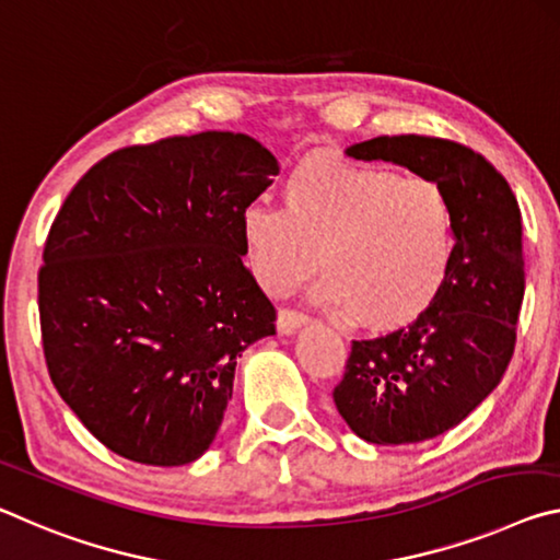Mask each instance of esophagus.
Segmentation results:
<instances>
[{
  "mask_svg": "<svg viewBox=\"0 0 560 560\" xmlns=\"http://www.w3.org/2000/svg\"><path fill=\"white\" fill-rule=\"evenodd\" d=\"M305 323H307V317L295 313V310H280L278 313V332L280 335H292Z\"/></svg>",
  "mask_w": 560,
  "mask_h": 560,
  "instance_id": "obj_1",
  "label": "esophagus"
}]
</instances>
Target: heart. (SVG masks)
Instances as JSON below:
<instances>
[{
  "instance_id": "b5f03b06",
  "label": "heart",
  "mask_w": 560,
  "mask_h": 560,
  "mask_svg": "<svg viewBox=\"0 0 560 560\" xmlns=\"http://www.w3.org/2000/svg\"><path fill=\"white\" fill-rule=\"evenodd\" d=\"M241 237L255 280L285 295L319 265L315 300L366 329L427 313L454 258V210L439 183L307 159L282 183V210L247 206Z\"/></svg>"
}]
</instances>
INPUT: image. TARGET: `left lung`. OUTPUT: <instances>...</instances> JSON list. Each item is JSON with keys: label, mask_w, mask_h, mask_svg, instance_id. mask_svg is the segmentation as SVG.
Wrapping results in <instances>:
<instances>
[{"label": "left lung", "mask_w": 560, "mask_h": 560, "mask_svg": "<svg viewBox=\"0 0 560 560\" xmlns=\"http://www.w3.org/2000/svg\"><path fill=\"white\" fill-rule=\"evenodd\" d=\"M439 183L454 210V258L439 298L409 327L354 340L332 397L370 444H417L462 424L511 362L524 302L521 210L506 178L462 143L380 136L345 151Z\"/></svg>", "instance_id": "left-lung-1"}]
</instances>
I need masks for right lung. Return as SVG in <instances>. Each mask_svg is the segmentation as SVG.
I'll use <instances>...</instances> for the list:
<instances>
[{
	"label": "right lung",
	"instance_id": "1",
	"mask_svg": "<svg viewBox=\"0 0 560 560\" xmlns=\"http://www.w3.org/2000/svg\"><path fill=\"white\" fill-rule=\"evenodd\" d=\"M233 131L128 145L63 200L39 270L49 377L124 459L183 466L213 444L237 357L275 335L241 213L278 176Z\"/></svg>",
	"mask_w": 560,
	"mask_h": 560
}]
</instances>
